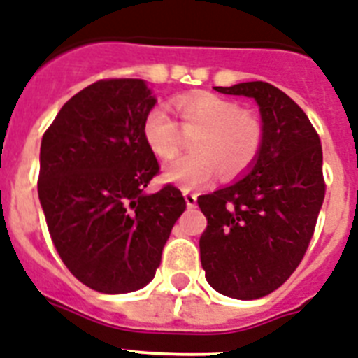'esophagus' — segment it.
<instances>
[{"mask_svg":"<svg viewBox=\"0 0 358 358\" xmlns=\"http://www.w3.org/2000/svg\"><path fill=\"white\" fill-rule=\"evenodd\" d=\"M185 201H186V206H188V208H194V206L197 205V194H196V192L185 190Z\"/></svg>","mask_w":358,"mask_h":358,"instance_id":"esophagus-1","label":"esophagus"}]
</instances>
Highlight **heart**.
I'll use <instances>...</instances> for the list:
<instances>
[{"label":"heart","mask_w":358,"mask_h":358,"mask_svg":"<svg viewBox=\"0 0 358 358\" xmlns=\"http://www.w3.org/2000/svg\"><path fill=\"white\" fill-rule=\"evenodd\" d=\"M173 108L181 129L162 106L150 109L143 122L144 143L164 161L179 153L185 143L182 131L194 135V152L164 168L166 181L196 188L210 181L217 168L225 177H236L258 161L265 131L256 115L241 111L236 102L214 93L182 94L173 100Z\"/></svg>","instance_id":"b5f03b06"}]
</instances>
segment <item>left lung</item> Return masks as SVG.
Wrapping results in <instances>:
<instances>
[{
	"instance_id": "left-lung-1",
	"label": "left lung",
	"mask_w": 358,
	"mask_h": 358,
	"mask_svg": "<svg viewBox=\"0 0 358 358\" xmlns=\"http://www.w3.org/2000/svg\"><path fill=\"white\" fill-rule=\"evenodd\" d=\"M258 102L265 141L249 176L197 197L206 217L201 265L221 294L256 300L302 262L326 196L322 144L302 108L267 82L215 87Z\"/></svg>"
}]
</instances>
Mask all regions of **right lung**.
<instances>
[{"instance_id": "add662e5", "label": "right lung", "mask_w": 358, "mask_h": 358, "mask_svg": "<svg viewBox=\"0 0 358 358\" xmlns=\"http://www.w3.org/2000/svg\"><path fill=\"white\" fill-rule=\"evenodd\" d=\"M153 106L144 80H99L62 106L41 138L38 197L52 243L76 280L106 294L152 282L186 208L173 185L144 194L159 173L143 137Z\"/></svg>"}]
</instances>
